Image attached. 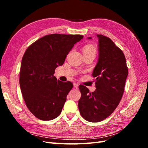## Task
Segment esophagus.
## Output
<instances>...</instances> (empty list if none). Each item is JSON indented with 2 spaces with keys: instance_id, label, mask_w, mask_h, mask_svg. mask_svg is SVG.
<instances>
[{
  "instance_id": "esophagus-1",
  "label": "esophagus",
  "mask_w": 148,
  "mask_h": 148,
  "mask_svg": "<svg viewBox=\"0 0 148 148\" xmlns=\"http://www.w3.org/2000/svg\"><path fill=\"white\" fill-rule=\"evenodd\" d=\"M73 86L76 89H78V86H79V84L78 83H74L73 84Z\"/></svg>"
}]
</instances>
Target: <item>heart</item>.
Returning a JSON list of instances; mask_svg holds the SVG:
<instances>
[{
  "label": "heart",
  "mask_w": 148,
  "mask_h": 148,
  "mask_svg": "<svg viewBox=\"0 0 148 148\" xmlns=\"http://www.w3.org/2000/svg\"><path fill=\"white\" fill-rule=\"evenodd\" d=\"M83 53H88L91 52H96V49L91 44H88V45L84 46L83 48Z\"/></svg>",
  "instance_id": "b5f03b06"
}]
</instances>
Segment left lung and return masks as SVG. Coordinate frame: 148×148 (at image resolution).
Listing matches in <instances>:
<instances>
[{
    "mask_svg": "<svg viewBox=\"0 0 148 148\" xmlns=\"http://www.w3.org/2000/svg\"><path fill=\"white\" fill-rule=\"evenodd\" d=\"M99 58L94 69L96 90L80 85L82 94L78 108L82 117L91 122L106 119L117 108L122 99L128 76L126 59L122 51L114 42L102 34H97ZM88 39H91V37Z\"/></svg>",
    "mask_w": 148,
    "mask_h": 148,
    "instance_id": "left-lung-1",
    "label": "left lung"
}]
</instances>
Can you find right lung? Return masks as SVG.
Returning <instances> with one entry per match:
<instances>
[{
    "instance_id": "right-lung-1",
    "label": "right lung",
    "mask_w": 148,
    "mask_h": 148,
    "mask_svg": "<svg viewBox=\"0 0 148 148\" xmlns=\"http://www.w3.org/2000/svg\"><path fill=\"white\" fill-rule=\"evenodd\" d=\"M83 38L82 35L49 34L26 50L19 82L25 104L36 117L51 120L60 114L73 84L57 80L53 74L74 44Z\"/></svg>"
}]
</instances>
